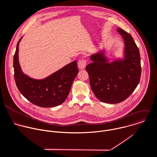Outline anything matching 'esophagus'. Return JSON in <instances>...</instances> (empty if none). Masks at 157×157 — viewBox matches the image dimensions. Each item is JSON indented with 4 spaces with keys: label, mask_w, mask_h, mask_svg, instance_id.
I'll list each match as a JSON object with an SVG mask.
<instances>
[{
    "label": "esophagus",
    "mask_w": 157,
    "mask_h": 157,
    "mask_svg": "<svg viewBox=\"0 0 157 157\" xmlns=\"http://www.w3.org/2000/svg\"><path fill=\"white\" fill-rule=\"evenodd\" d=\"M78 65L79 68L84 69L86 66V60L85 59H81L79 60L78 63Z\"/></svg>",
    "instance_id": "esophagus-1"
}]
</instances>
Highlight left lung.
<instances>
[{
	"instance_id": "1",
	"label": "left lung",
	"mask_w": 157,
	"mask_h": 157,
	"mask_svg": "<svg viewBox=\"0 0 157 157\" xmlns=\"http://www.w3.org/2000/svg\"><path fill=\"white\" fill-rule=\"evenodd\" d=\"M116 30L124 43L122 57L111 61L103 49L90 56L92 62L86 67L96 97L111 104L127 99L138 86L141 73L140 51L133 38L123 29Z\"/></svg>"
}]
</instances>
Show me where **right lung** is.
<instances>
[{"label": "right lung", "mask_w": 157, "mask_h": 157, "mask_svg": "<svg viewBox=\"0 0 157 157\" xmlns=\"http://www.w3.org/2000/svg\"><path fill=\"white\" fill-rule=\"evenodd\" d=\"M18 41L13 57L14 79L21 94L32 103L43 108H52L62 104L67 98L72 83L79 70L77 61H73L43 79H34L25 74L19 62Z\"/></svg>", "instance_id": "right-lung-1"}]
</instances>
